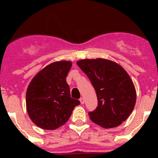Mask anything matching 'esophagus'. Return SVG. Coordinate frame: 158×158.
<instances>
[{
  "mask_svg": "<svg viewBox=\"0 0 158 158\" xmlns=\"http://www.w3.org/2000/svg\"><path fill=\"white\" fill-rule=\"evenodd\" d=\"M79 101H80L81 104H82V105H83L84 103H85V99H84L83 97H82V98H80V99H79Z\"/></svg>",
  "mask_w": 158,
  "mask_h": 158,
  "instance_id": "obj_1",
  "label": "esophagus"
}]
</instances>
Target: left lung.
<instances>
[{"label":"left lung","mask_w":158,"mask_h":158,"mask_svg":"<svg viewBox=\"0 0 158 158\" xmlns=\"http://www.w3.org/2000/svg\"><path fill=\"white\" fill-rule=\"evenodd\" d=\"M77 65L96 92L98 106L89 112L91 120L105 128L120 125L136 102V91L128 73L118 64L105 59L79 60Z\"/></svg>","instance_id":"1"}]
</instances>
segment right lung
Returning a JSON list of instances; mask_svg holds the SVG:
<instances>
[{
    "mask_svg": "<svg viewBox=\"0 0 158 158\" xmlns=\"http://www.w3.org/2000/svg\"><path fill=\"white\" fill-rule=\"evenodd\" d=\"M69 61L55 62L34 76L27 88V110L32 122L45 130H54L69 120L73 110L80 104L71 98L66 76Z\"/></svg>",
    "mask_w": 158,
    "mask_h": 158,
    "instance_id": "right-lung-1",
    "label": "right lung"
}]
</instances>
